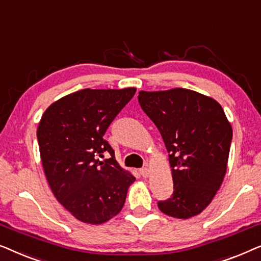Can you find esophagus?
I'll use <instances>...</instances> for the list:
<instances>
[{"label":"esophagus","mask_w":261,"mask_h":261,"mask_svg":"<svg viewBox=\"0 0 261 261\" xmlns=\"http://www.w3.org/2000/svg\"><path fill=\"white\" fill-rule=\"evenodd\" d=\"M139 174H141L143 177H148V176H149V169L148 168H142L141 170H139Z\"/></svg>","instance_id":"1"}]
</instances>
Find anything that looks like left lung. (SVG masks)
<instances>
[{
	"label": "left lung",
	"mask_w": 261,
	"mask_h": 261,
	"mask_svg": "<svg viewBox=\"0 0 261 261\" xmlns=\"http://www.w3.org/2000/svg\"><path fill=\"white\" fill-rule=\"evenodd\" d=\"M138 102L169 152L174 193L159 201L164 214L189 219L212 202L225 177L232 126L221 105L195 91H141Z\"/></svg>",
	"instance_id": "left-lung-1"
}]
</instances>
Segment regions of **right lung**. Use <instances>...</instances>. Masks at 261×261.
<instances>
[{
	"instance_id": "add662e5",
	"label": "right lung",
	"mask_w": 261,
	"mask_h": 261,
	"mask_svg": "<svg viewBox=\"0 0 261 261\" xmlns=\"http://www.w3.org/2000/svg\"><path fill=\"white\" fill-rule=\"evenodd\" d=\"M135 93V87L80 90L53 102L40 120L36 135L46 178L57 200L80 221L100 225L116 216L135 182L104 139ZM106 152L110 159L100 161Z\"/></svg>"
}]
</instances>
